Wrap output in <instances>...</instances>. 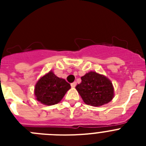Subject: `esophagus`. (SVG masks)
<instances>
[{
  "label": "esophagus",
  "mask_w": 146,
  "mask_h": 146,
  "mask_svg": "<svg viewBox=\"0 0 146 146\" xmlns=\"http://www.w3.org/2000/svg\"><path fill=\"white\" fill-rule=\"evenodd\" d=\"M76 85H77V82H73L72 83H71V86H72V88L75 87Z\"/></svg>",
  "instance_id": "esophagus-1"
}]
</instances>
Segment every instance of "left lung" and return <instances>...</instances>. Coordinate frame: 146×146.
I'll return each instance as SVG.
<instances>
[{
	"mask_svg": "<svg viewBox=\"0 0 146 146\" xmlns=\"http://www.w3.org/2000/svg\"><path fill=\"white\" fill-rule=\"evenodd\" d=\"M81 82L76 89L86 104L101 106L110 102L114 96L111 81L104 75L90 72L81 77Z\"/></svg>",
	"mask_w": 146,
	"mask_h": 146,
	"instance_id": "obj_1",
	"label": "left lung"
}]
</instances>
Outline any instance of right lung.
<instances>
[{"label": "right lung", "mask_w": 146, "mask_h": 146, "mask_svg": "<svg viewBox=\"0 0 146 146\" xmlns=\"http://www.w3.org/2000/svg\"><path fill=\"white\" fill-rule=\"evenodd\" d=\"M71 88L64 79L50 72L41 78L35 86V95L38 102L47 105L58 103Z\"/></svg>", "instance_id": "1"}]
</instances>
